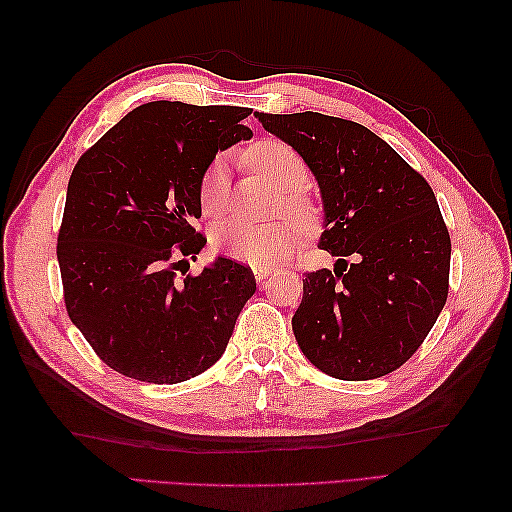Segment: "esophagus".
Returning <instances> with one entry per match:
<instances>
[{
  "label": "esophagus",
  "instance_id": "34e87169",
  "mask_svg": "<svg viewBox=\"0 0 512 512\" xmlns=\"http://www.w3.org/2000/svg\"><path fill=\"white\" fill-rule=\"evenodd\" d=\"M253 275H255V279L259 281V286H266L270 279H273V270H268V268H253Z\"/></svg>",
  "mask_w": 512,
  "mask_h": 512
}]
</instances>
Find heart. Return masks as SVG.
Masks as SVG:
<instances>
[{
    "mask_svg": "<svg viewBox=\"0 0 512 512\" xmlns=\"http://www.w3.org/2000/svg\"><path fill=\"white\" fill-rule=\"evenodd\" d=\"M246 158L262 176L273 180L281 191H286L288 209L303 213L306 202L301 189L308 184V167L295 149L284 140L264 138L248 147ZM228 162L217 156L204 169L200 180V206L204 215H220L228 206ZM299 237L295 222L253 224L242 217H231L213 228L211 242L217 253L237 259L253 268H273L290 255Z\"/></svg>",
    "mask_w": 512,
    "mask_h": 512,
    "instance_id": "1",
    "label": "heart"
}]
</instances>
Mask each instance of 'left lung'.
<instances>
[{
    "mask_svg": "<svg viewBox=\"0 0 512 512\" xmlns=\"http://www.w3.org/2000/svg\"><path fill=\"white\" fill-rule=\"evenodd\" d=\"M255 116L314 173L323 200L319 248L341 257L334 270L303 279L292 317L301 352L332 378L391 374L447 303L451 237L436 195L383 138L354 121L319 112Z\"/></svg>",
    "mask_w": 512,
    "mask_h": 512,
    "instance_id": "1",
    "label": "left lung"
}]
</instances>
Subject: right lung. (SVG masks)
Returning a JSON list of instances; mask_svg holds the SVG:
<instances>
[{
  "instance_id": "1",
  "label": "right lung",
  "mask_w": 512,
  "mask_h": 512,
  "mask_svg": "<svg viewBox=\"0 0 512 512\" xmlns=\"http://www.w3.org/2000/svg\"><path fill=\"white\" fill-rule=\"evenodd\" d=\"M248 114L233 105L145 103L76 162L57 244L63 299L118 374L156 385L202 374L255 295L253 270L226 257L195 277L176 273L206 244L193 228L202 173L217 149L253 138L242 125Z\"/></svg>"
}]
</instances>
